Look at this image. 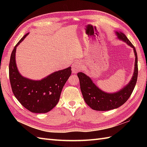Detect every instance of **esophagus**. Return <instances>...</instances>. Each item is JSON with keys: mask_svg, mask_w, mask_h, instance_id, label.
Wrapping results in <instances>:
<instances>
[{"mask_svg": "<svg viewBox=\"0 0 147 147\" xmlns=\"http://www.w3.org/2000/svg\"><path fill=\"white\" fill-rule=\"evenodd\" d=\"M81 69L80 65L78 63H74L72 65V72L73 73H77Z\"/></svg>", "mask_w": 147, "mask_h": 147, "instance_id": "1", "label": "esophagus"}]
</instances>
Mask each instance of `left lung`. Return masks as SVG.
<instances>
[{"label":"left lung","instance_id":"1","mask_svg":"<svg viewBox=\"0 0 147 147\" xmlns=\"http://www.w3.org/2000/svg\"><path fill=\"white\" fill-rule=\"evenodd\" d=\"M117 37L120 40L127 43L133 49L135 55V71L133 76L128 85L120 91L115 93H107L100 90L93 83L90 78L85 74L80 72L77 74L80 80V85L83 98L86 104L93 110L105 111L112 110L120 107L125 103L132 94L136 85L138 78V57L135 47L126 36L123 33L116 32Z\"/></svg>","mask_w":147,"mask_h":147}]
</instances>
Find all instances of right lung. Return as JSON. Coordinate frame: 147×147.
<instances>
[{"label":"right lung","instance_id":"right-lung-1","mask_svg":"<svg viewBox=\"0 0 147 147\" xmlns=\"http://www.w3.org/2000/svg\"><path fill=\"white\" fill-rule=\"evenodd\" d=\"M28 35L26 34L15 45L9 66V80L15 97L28 110L34 113H46L57 104L63 86L71 74V67L51 74L40 81L22 76L16 64V47Z\"/></svg>","mask_w":147,"mask_h":147}]
</instances>
